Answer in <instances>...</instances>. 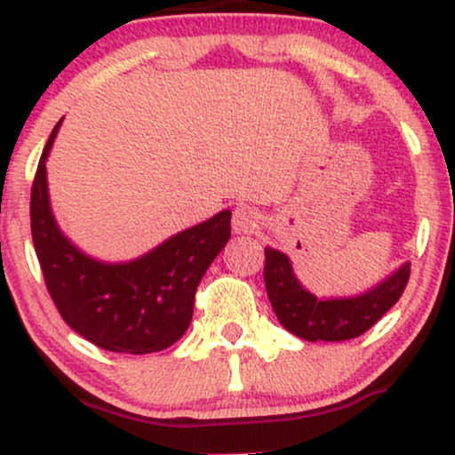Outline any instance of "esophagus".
<instances>
[{"mask_svg":"<svg viewBox=\"0 0 455 455\" xmlns=\"http://www.w3.org/2000/svg\"><path fill=\"white\" fill-rule=\"evenodd\" d=\"M260 227V213L250 205H242L233 212V231L237 235H252Z\"/></svg>","mask_w":455,"mask_h":455,"instance_id":"esophagus-1","label":"esophagus"}]
</instances>
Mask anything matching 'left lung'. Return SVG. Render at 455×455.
<instances>
[{
	"instance_id": "8db88e82",
	"label": "left lung",
	"mask_w": 455,
	"mask_h": 455,
	"mask_svg": "<svg viewBox=\"0 0 455 455\" xmlns=\"http://www.w3.org/2000/svg\"><path fill=\"white\" fill-rule=\"evenodd\" d=\"M265 289L280 325L307 342H342L362 336L400 295L411 275V263H402L377 286L353 297H316L295 275L284 252L265 248Z\"/></svg>"
}]
</instances>
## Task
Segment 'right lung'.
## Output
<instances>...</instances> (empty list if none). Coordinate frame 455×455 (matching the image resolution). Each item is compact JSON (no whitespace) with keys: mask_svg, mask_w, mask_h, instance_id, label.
<instances>
[{"mask_svg":"<svg viewBox=\"0 0 455 455\" xmlns=\"http://www.w3.org/2000/svg\"><path fill=\"white\" fill-rule=\"evenodd\" d=\"M61 122L46 140L31 188V237L46 289L68 325L104 351H164L190 327L198 282L231 239V212L171 235L137 259L83 252L60 228L49 196L46 160Z\"/></svg>","mask_w":455,"mask_h":455,"instance_id":"add662e5","label":"right lung"}]
</instances>
